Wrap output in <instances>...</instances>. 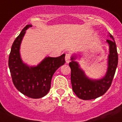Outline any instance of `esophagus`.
<instances>
[{
    "mask_svg": "<svg viewBox=\"0 0 122 122\" xmlns=\"http://www.w3.org/2000/svg\"><path fill=\"white\" fill-rule=\"evenodd\" d=\"M65 61H66V63L68 64L70 62V54L68 53L66 54V56H65Z\"/></svg>",
    "mask_w": 122,
    "mask_h": 122,
    "instance_id": "obj_1",
    "label": "esophagus"
}]
</instances>
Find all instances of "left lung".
<instances>
[{
  "label": "left lung",
  "instance_id": "8db88e82",
  "mask_svg": "<svg viewBox=\"0 0 122 122\" xmlns=\"http://www.w3.org/2000/svg\"><path fill=\"white\" fill-rule=\"evenodd\" d=\"M110 40H106L109 46L107 57V70L104 76L100 78H89L80 67L78 61L80 54H73L69 66L71 68V82L75 94L83 100L94 99L106 92L112 84L118 65V53L115 41L110 33Z\"/></svg>",
  "mask_w": 122,
  "mask_h": 122
}]
</instances>
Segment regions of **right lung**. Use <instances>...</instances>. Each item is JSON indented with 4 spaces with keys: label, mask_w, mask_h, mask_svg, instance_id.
Here are the masks:
<instances>
[{
    "label": "right lung",
    "mask_w": 122,
    "mask_h": 122,
    "mask_svg": "<svg viewBox=\"0 0 122 122\" xmlns=\"http://www.w3.org/2000/svg\"><path fill=\"white\" fill-rule=\"evenodd\" d=\"M31 25H27L15 39L9 57V68L16 88L26 96L39 99L45 96L50 91L51 80L55 71L65 63V54L59 57L46 56L37 65H27L21 56L22 41Z\"/></svg>",
    "instance_id": "right-lung-1"
}]
</instances>
